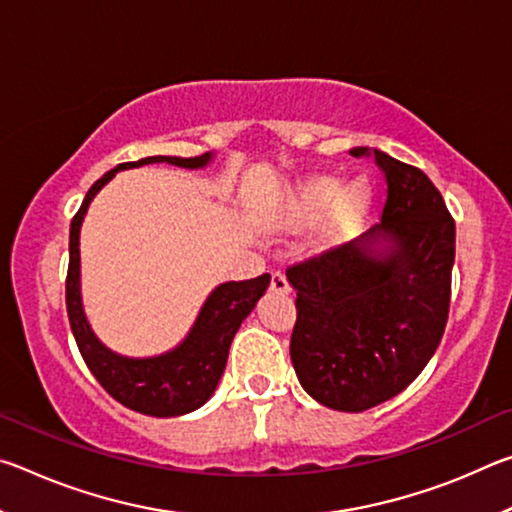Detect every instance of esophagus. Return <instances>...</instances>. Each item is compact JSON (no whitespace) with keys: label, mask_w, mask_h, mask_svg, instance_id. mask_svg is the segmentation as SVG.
I'll list each match as a JSON object with an SVG mask.
<instances>
[{"label":"esophagus","mask_w":512,"mask_h":512,"mask_svg":"<svg viewBox=\"0 0 512 512\" xmlns=\"http://www.w3.org/2000/svg\"><path fill=\"white\" fill-rule=\"evenodd\" d=\"M271 289L277 291V293H289L291 291V284L287 280V275H284L282 271H275L271 275Z\"/></svg>","instance_id":"obj_1"}]
</instances>
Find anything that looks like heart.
Wrapping results in <instances>:
<instances>
[{"label": "heart", "instance_id": "1", "mask_svg": "<svg viewBox=\"0 0 512 512\" xmlns=\"http://www.w3.org/2000/svg\"><path fill=\"white\" fill-rule=\"evenodd\" d=\"M368 205L370 187L366 183L359 180V183L345 187L341 192L339 180L323 176L298 187V192L289 205V216L293 221H311L327 212L329 207H334L329 235L341 237L363 219Z\"/></svg>", "mask_w": 512, "mask_h": 512}]
</instances>
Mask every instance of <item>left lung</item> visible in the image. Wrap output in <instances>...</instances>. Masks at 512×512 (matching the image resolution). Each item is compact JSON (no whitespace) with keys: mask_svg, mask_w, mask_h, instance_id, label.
Listing matches in <instances>:
<instances>
[{"mask_svg":"<svg viewBox=\"0 0 512 512\" xmlns=\"http://www.w3.org/2000/svg\"><path fill=\"white\" fill-rule=\"evenodd\" d=\"M381 223L350 244L287 268L296 289L291 361L327 409L361 413L402 393L443 339L456 225L424 171L384 151Z\"/></svg>","mask_w":512,"mask_h":512,"instance_id":"8db88e82","label":"left lung"}]
</instances>
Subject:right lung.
Wrapping results in <instances>:
<instances>
[{
	"label": "right lung",
	"instance_id": "1",
	"mask_svg": "<svg viewBox=\"0 0 512 512\" xmlns=\"http://www.w3.org/2000/svg\"><path fill=\"white\" fill-rule=\"evenodd\" d=\"M212 160V153L196 155V158H176V155H151L137 162H124L110 169L90 187L83 205L74 214L69 225V266L65 282L67 316L72 334L79 345L83 361L99 384L106 388L119 404L137 413L153 415V418H173L196 411L210 400L216 384L225 370L230 343L244 318L255 309L257 300L271 284V275L264 273L253 280L223 282L216 287L198 314L187 339L158 357L133 359L108 350L85 318L81 302V253L79 235L83 216L88 212L92 198L99 189L115 178L117 171L142 167V164L167 162L183 169H201Z\"/></svg>",
	"mask_w": 512,
	"mask_h": 512
}]
</instances>
